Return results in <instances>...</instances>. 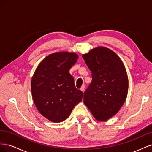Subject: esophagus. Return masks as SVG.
<instances>
[{
	"mask_svg": "<svg viewBox=\"0 0 152 152\" xmlns=\"http://www.w3.org/2000/svg\"><path fill=\"white\" fill-rule=\"evenodd\" d=\"M80 91H82L84 93V91H85V86H84V85H82V86L81 88H80Z\"/></svg>",
	"mask_w": 152,
	"mask_h": 152,
	"instance_id": "1",
	"label": "esophagus"
}]
</instances>
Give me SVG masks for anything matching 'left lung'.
<instances>
[{"instance_id": "left-lung-1", "label": "left lung", "mask_w": 152, "mask_h": 152, "mask_svg": "<svg viewBox=\"0 0 152 152\" xmlns=\"http://www.w3.org/2000/svg\"><path fill=\"white\" fill-rule=\"evenodd\" d=\"M92 73V82L84 94V103L96 120L113 117L126 99L129 80L125 66L113 50L99 46L82 54Z\"/></svg>"}]
</instances>
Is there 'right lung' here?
<instances>
[{"label": "right lung", "instance_id": "right-lung-1", "mask_svg": "<svg viewBox=\"0 0 152 152\" xmlns=\"http://www.w3.org/2000/svg\"><path fill=\"white\" fill-rule=\"evenodd\" d=\"M78 58L73 52L50 54L39 64L31 77V91L35 107L50 122L66 120L82 101L83 93L76 89L69 72Z\"/></svg>", "mask_w": 152, "mask_h": 152}]
</instances>
